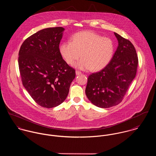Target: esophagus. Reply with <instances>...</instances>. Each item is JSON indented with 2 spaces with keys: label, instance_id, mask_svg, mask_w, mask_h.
<instances>
[{
  "label": "esophagus",
  "instance_id": "34e87169",
  "mask_svg": "<svg viewBox=\"0 0 156 156\" xmlns=\"http://www.w3.org/2000/svg\"><path fill=\"white\" fill-rule=\"evenodd\" d=\"M76 75H80L82 74V73L79 71H76Z\"/></svg>",
  "mask_w": 156,
  "mask_h": 156
}]
</instances>
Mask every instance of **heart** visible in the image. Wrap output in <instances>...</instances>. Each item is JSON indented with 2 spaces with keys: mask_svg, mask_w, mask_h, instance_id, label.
<instances>
[{
  "mask_svg": "<svg viewBox=\"0 0 156 156\" xmlns=\"http://www.w3.org/2000/svg\"><path fill=\"white\" fill-rule=\"evenodd\" d=\"M60 53L68 65H73L80 56L76 67L80 69L98 71L106 67L111 61L114 45L111 40L91 32L74 34L70 41L59 46Z\"/></svg>",
  "mask_w": 156,
  "mask_h": 156,
  "instance_id": "obj_1",
  "label": "heart"
}]
</instances>
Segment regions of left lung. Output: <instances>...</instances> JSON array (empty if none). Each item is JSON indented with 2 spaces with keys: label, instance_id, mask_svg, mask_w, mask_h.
Instances as JSON below:
<instances>
[{
  "label": "left lung",
  "instance_id": "left-lung-1",
  "mask_svg": "<svg viewBox=\"0 0 156 156\" xmlns=\"http://www.w3.org/2000/svg\"><path fill=\"white\" fill-rule=\"evenodd\" d=\"M118 46L111 61L88 78L85 89L89 101L101 108H109L122 100L134 79L138 65L136 49L128 40L114 32Z\"/></svg>",
  "mask_w": 156,
  "mask_h": 156
}]
</instances>
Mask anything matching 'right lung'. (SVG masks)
<instances>
[{
    "label": "right lung",
    "instance_id": "1",
    "mask_svg": "<svg viewBox=\"0 0 156 156\" xmlns=\"http://www.w3.org/2000/svg\"><path fill=\"white\" fill-rule=\"evenodd\" d=\"M64 28L42 29L24 40L19 53L23 85L40 106L52 108L67 98L75 69L62 59L59 43Z\"/></svg>",
    "mask_w": 156,
    "mask_h": 156
}]
</instances>
